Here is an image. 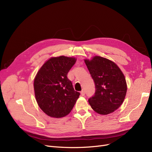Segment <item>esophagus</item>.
Returning a JSON list of instances; mask_svg holds the SVG:
<instances>
[{
	"mask_svg": "<svg viewBox=\"0 0 152 152\" xmlns=\"http://www.w3.org/2000/svg\"><path fill=\"white\" fill-rule=\"evenodd\" d=\"M81 95H82V96H84V95H85V94H86V93H85V90H82V91H81Z\"/></svg>",
	"mask_w": 152,
	"mask_h": 152,
	"instance_id": "1",
	"label": "esophagus"
}]
</instances>
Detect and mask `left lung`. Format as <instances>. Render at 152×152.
<instances>
[{
  "instance_id": "obj_1",
  "label": "left lung",
  "mask_w": 152,
  "mask_h": 152,
  "mask_svg": "<svg viewBox=\"0 0 152 152\" xmlns=\"http://www.w3.org/2000/svg\"><path fill=\"white\" fill-rule=\"evenodd\" d=\"M85 62L93 78L95 92L88 99L93 110L101 115H107L118 108L126 93L125 78L113 62L100 56Z\"/></svg>"
}]
</instances>
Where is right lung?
<instances>
[{
    "mask_svg": "<svg viewBox=\"0 0 152 152\" xmlns=\"http://www.w3.org/2000/svg\"><path fill=\"white\" fill-rule=\"evenodd\" d=\"M76 58L52 57L42 66L34 79L36 100L41 110L48 116L61 118L72 110L80 93L75 91L67 74Z\"/></svg>",
    "mask_w": 152,
    "mask_h": 152,
    "instance_id": "1",
    "label": "right lung"
}]
</instances>
